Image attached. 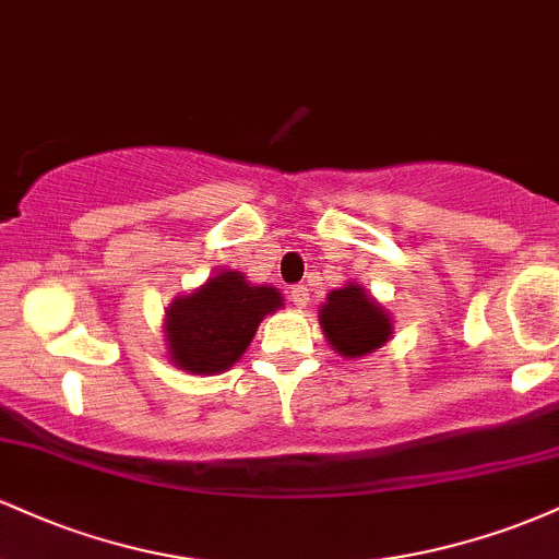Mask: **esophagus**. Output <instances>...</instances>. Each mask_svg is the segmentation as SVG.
<instances>
[{"mask_svg": "<svg viewBox=\"0 0 559 559\" xmlns=\"http://www.w3.org/2000/svg\"><path fill=\"white\" fill-rule=\"evenodd\" d=\"M288 299H292L294 307L305 310L307 301H310V292H307V286H294L292 292H288Z\"/></svg>", "mask_w": 559, "mask_h": 559, "instance_id": "obj_1", "label": "esophagus"}]
</instances>
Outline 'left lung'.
Returning a JSON list of instances; mask_svg holds the SVG:
<instances>
[{
	"label": "left lung",
	"instance_id": "obj_1",
	"mask_svg": "<svg viewBox=\"0 0 559 559\" xmlns=\"http://www.w3.org/2000/svg\"><path fill=\"white\" fill-rule=\"evenodd\" d=\"M318 320L325 342L344 360H362L394 336L391 312L357 281L333 288L320 305Z\"/></svg>",
	"mask_w": 559,
	"mask_h": 559
}]
</instances>
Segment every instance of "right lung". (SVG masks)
<instances>
[{
	"label": "right lung",
	"instance_id": "right-lung-1",
	"mask_svg": "<svg viewBox=\"0 0 559 559\" xmlns=\"http://www.w3.org/2000/svg\"><path fill=\"white\" fill-rule=\"evenodd\" d=\"M275 286L249 284L239 271H217L168 305L163 320L168 360L191 376H217L241 360L265 316L281 310Z\"/></svg>",
	"mask_w": 559,
	"mask_h": 559
}]
</instances>
